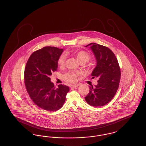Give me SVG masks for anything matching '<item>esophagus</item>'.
Segmentation results:
<instances>
[{"label":"esophagus","instance_id":"34e87169","mask_svg":"<svg viewBox=\"0 0 146 146\" xmlns=\"http://www.w3.org/2000/svg\"><path fill=\"white\" fill-rule=\"evenodd\" d=\"M79 86V85H71L70 86V87L71 88H76L77 87H78Z\"/></svg>","mask_w":146,"mask_h":146}]
</instances>
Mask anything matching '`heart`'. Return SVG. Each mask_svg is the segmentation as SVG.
Masks as SVG:
<instances>
[{
  "label": "heart",
  "instance_id": "1",
  "mask_svg": "<svg viewBox=\"0 0 146 146\" xmlns=\"http://www.w3.org/2000/svg\"><path fill=\"white\" fill-rule=\"evenodd\" d=\"M74 55L76 57V59L78 61L82 63H85L88 61H89L90 59L91 56L89 54H88L87 52L85 51H79L74 53ZM66 61V57L64 55H62L60 56V57L58 58V60L57 61V63L58 66H63L64 64ZM79 76V73L78 72H70L66 73L64 76L63 78L64 80L68 83H74L76 82L77 76Z\"/></svg>",
  "mask_w": 146,
  "mask_h": 146
}]
</instances>
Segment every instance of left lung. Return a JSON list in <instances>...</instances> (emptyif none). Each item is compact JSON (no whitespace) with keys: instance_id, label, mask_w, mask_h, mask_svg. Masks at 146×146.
Segmentation results:
<instances>
[{"instance_id":"1","label":"left lung","mask_w":146,"mask_h":146,"mask_svg":"<svg viewBox=\"0 0 146 146\" xmlns=\"http://www.w3.org/2000/svg\"><path fill=\"white\" fill-rule=\"evenodd\" d=\"M90 46L96 61V66L91 73V79H98L95 88L90 86V91L85 97L86 102L94 107L107 104L114 96L120 80V69L118 60L111 50L96 43Z\"/></svg>"}]
</instances>
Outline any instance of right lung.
Instances as JSON below:
<instances>
[{
  "label": "right lung",
  "mask_w": 146,
  "mask_h": 146,
  "mask_svg": "<svg viewBox=\"0 0 146 146\" xmlns=\"http://www.w3.org/2000/svg\"><path fill=\"white\" fill-rule=\"evenodd\" d=\"M63 49L46 46L30 56L25 69V84L32 101L48 111L60 110L66 101L68 86L58 85L56 88L50 76L57 70L58 58Z\"/></svg>",
  "instance_id": "obj_1"
}]
</instances>
